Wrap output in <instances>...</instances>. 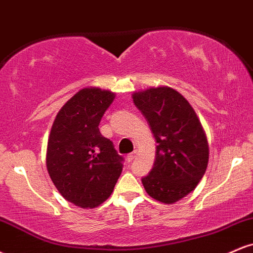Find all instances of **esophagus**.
<instances>
[{
    "label": "esophagus",
    "instance_id": "esophagus-1",
    "mask_svg": "<svg viewBox=\"0 0 253 253\" xmlns=\"http://www.w3.org/2000/svg\"><path fill=\"white\" fill-rule=\"evenodd\" d=\"M136 155H138V153H136V151H134V152H132V153H129V155H127V161L132 162L133 159H134L136 157Z\"/></svg>",
    "mask_w": 253,
    "mask_h": 253
}]
</instances>
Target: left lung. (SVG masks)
<instances>
[{
    "label": "left lung",
    "mask_w": 253,
    "mask_h": 253,
    "mask_svg": "<svg viewBox=\"0 0 253 253\" xmlns=\"http://www.w3.org/2000/svg\"><path fill=\"white\" fill-rule=\"evenodd\" d=\"M135 107L156 139V161L141 182L151 197L175 203L191 193L205 175L210 158L207 136L195 110L170 86L134 92Z\"/></svg>",
    "instance_id": "1"
}]
</instances>
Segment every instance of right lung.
<instances>
[{
    "instance_id": "1",
    "label": "right lung",
    "mask_w": 253,
    "mask_h": 253,
    "mask_svg": "<svg viewBox=\"0 0 253 253\" xmlns=\"http://www.w3.org/2000/svg\"><path fill=\"white\" fill-rule=\"evenodd\" d=\"M115 94L84 88L58 112L46 153L48 175L62 196L81 208H95L114 190L124 158L98 125Z\"/></svg>"
}]
</instances>
